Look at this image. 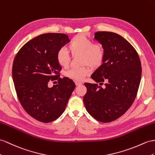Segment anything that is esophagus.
Masks as SVG:
<instances>
[{
    "label": "esophagus",
    "instance_id": "34e87169",
    "mask_svg": "<svg viewBox=\"0 0 155 155\" xmlns=\"http://www.w3.org/2000/svg\"><path fill=\"white\" fill-rule=\"evenodd\" d=\"M75 84H76V86H80V85H81V84H82V82H77V81H76L75 82Z\"/></svg>",
    "mask_w": 155,
    "mask_h": 155
}]
</instances>
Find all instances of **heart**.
I'll use <instances>...</instances> for the list:
<instances>
[{
    "label": "heart",
    "instance_id": "heart-1",
    "mask_svg": "<svg viewBox=\"0 0 155 155\" xmlns=\"http://www.w3.org/2000/svg\"><path fill=\"white\" fill-rule=\"evenodd\" d=\"M68 49L73 55L81 54V64L86 65L77 68H72L65 73V76L74 81H82L90 73V65L96 69L100 67L105 57V51L100 45H94L92 41L84 34H78L74 37L68 45ZM58 64L67 67L70 63V56L64 48H61L56 54Z\"/></svg>",
    "mask_w": 155,
    "mask_h": 155
}]
</instances>
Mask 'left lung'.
Wrapping results in <instances>:
<instances>
[{"mask_svg": "<svg viewBox=\"0 0 155 155\" xmlns=\"http://www.w3.org/2000/svg\"><path fill=\"white\" fill-rule=\"evenodd\" d=\"M94 38L102 45L105 57L91 75L96 82L85 83L83 101L87 111L97 120L110 122L120 117L132 105L141 77V61L136 50L120 35L97 31Z\"/></svg>", "mask_w": 155, "mask_h": 155, "instance_id": "8db88e82", "label": "left lung"}]
</instances>
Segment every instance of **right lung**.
<instances>
[{"label": "right lung", "mask_w": 155, "mask_h": 155, "mask_svg": "<svg viewBox=\"0 0 155 155\" xmlns=\"http://www.w3.org/2000/svg\"><path fill=\"white\" fill-rule=\"evenodd\" d=\"M69 42L63 33H45L30 40L15 55L12 78L19 102L25 111L36 120L52 122L60 117L75 88L67 77L59 78L56 54ZM58 84L50 88V80Z\"/></svg>", "instance_id": "right-lung-1"}]
</instances>
